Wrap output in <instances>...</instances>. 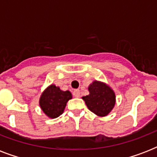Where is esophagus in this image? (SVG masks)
Listing matches in <instances>:
<instances>
[{
    "label": "esophagus",
    "mask_w": 157,
    "mask_h": 157,
    "mask_svg": "<svg viewBox=\"0 0 157 157\" xmlns=\"http://www.w3.org/2000/svg\"><path fill=\"white\" fill-rule=\"evenodd\" d=\"M73 95L76 98H80V90H76L73 91Z\"/></svg>",
    "instance_id": "obj_1"
}]
</instances>
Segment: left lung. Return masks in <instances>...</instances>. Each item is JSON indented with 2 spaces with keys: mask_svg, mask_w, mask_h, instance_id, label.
Masks as SVG:
<instances>
[{
  "mask_svg": "<svg viewBox=\"0 0 157 157\" xmlns=\"http://www.w3.org/2000/svg\"><path fill=\"white\" fill-rule=\"evenodd\" d=\"M88 95L82 97L90 111L99 117H106L116 104V94L107 83L94 81L88 86Z\"/></svg>",
  "mask_w": 157,
  "mask_h": 157,
  "instance_id": "obj_1",
  "label": "left lung"
}]
</instances>
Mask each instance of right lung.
Segmentation results:
<instances>
[{"mask_svg":"<svg viewBox=\"0 0 157 157\" xmlns=\"http://www.w3.org/2000/svg\"><path fill=\"white\" fill-rule=\"evenodd\" d=\"M72 98L69 90L63 91L54 84L44 90L39 98V105L42 112L50 119L59 117L63 113L67 103Z\"/></svg>","mask_w":157,"mask_h":157,"instance_id":"1","label":"right lung"}]
</instances>
